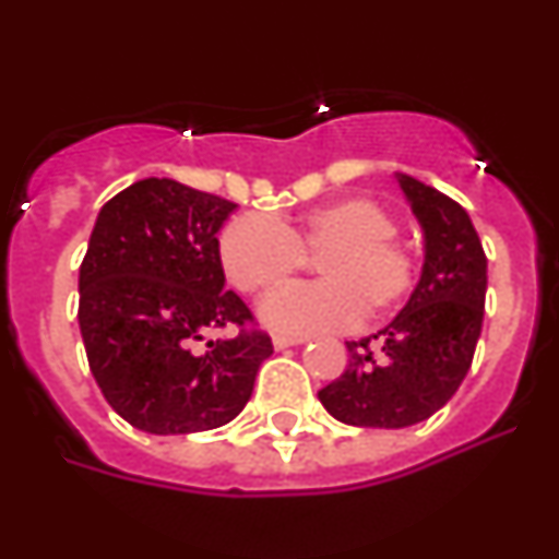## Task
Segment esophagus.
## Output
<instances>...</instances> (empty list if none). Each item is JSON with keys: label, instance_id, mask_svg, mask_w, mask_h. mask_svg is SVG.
Segmentation results:
<instances>
[{"label": "esophagus", "instance_id": "1", "mask_svg": "<svg viewBox=\"0 0 559 559\" xmlns=\"http://www.w3.org/2000/svg\"><path fill=\"white\" fill-rule=\"evenodd\" d=\"M294 344H305V335H288V333H274V347L285 349Z\"/></svg>", "mask_w": 559, "mask_h": 559}]
</instances>
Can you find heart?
<instances>
[{
	"label": "heart",
	"instance_id": "b5f03b06",
	"mask_svg": "<svg viewBox=\"0 0 559 559\" xmlns=\"http://www.w3.org/2000/svg\"><path fill=\"white\" fill-rule=\"evenodd\" d=\"M397 218L380 201L347 195L305 212L290 224L240 215L221 231V265L237 290L269 296L317 257L323 283L280 292L260 316L276 330L322 333L378 322L417 285V257L400 243Z\"/></svg>",
	"mask_w": 559,
	"mask_h": 559
}]
</instances>
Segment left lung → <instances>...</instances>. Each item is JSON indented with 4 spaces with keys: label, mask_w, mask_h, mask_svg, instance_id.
I'll return each mask as SVG.
<instances>
[{
    "label": "left lung",
    "mask_w": 559,
    "mask_h": 559,
    "mask_svg": "<svg viewBox=\"0 0 559 559\" xmlns=\"http://www.w3.org/2000/svg\"><path fill=\"white\" fill-rule=\"evenodd\" d=\"M426 237V263L406 308L369 338L347 341L349 367L319 392L335 419L406 428L462 386L484 322L487 257L462 204L397 173Z\"/></svg>",
    "instance_id": "8db88e82"
}]
</instances>
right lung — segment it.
<instances>
[{
    "label": "right lung",
    "mask_w": 559,
    "mask_h": 559,
    "mask_svg": "<svg viewBox=\"0 0 559 559\" xmlns=\"http://www.w3.org/2000/svg\"><path fill=\"white\" fill-rule=\"evenodd\" d=\"M235 206L173 179H142L97 215L78 280V322L103 397L140 431L226 426L274 353L243 299L224 290L218 231ZM224 326L238 333L205 338Z\"/></svg>",
    "instance_id": "right-lung-1"
}]
</instances>
